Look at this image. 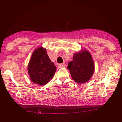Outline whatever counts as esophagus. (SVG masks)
Masks as SVG:
<instances>
[{
    "label": "esophagus",
    "mask_w": 122,
    "mask_h": 122,
    "mask_svg": "<svg viewBox=\"0 0 122 122\" xmlns=\"http://www.w3.org/2000/svg\"><path fill=\"white\" fill-rule=\"evenodd\" d=\"M65 66H66V65L65 63H61V64H59V65H58V67L59 68L65 67Z\"/></svg>",
    "instance_id": "obj_1"
}]
</instances>
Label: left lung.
Instances as JSON below:
<instances>
[{"mask_svg":"<svg viewBox=\"0 0 122 122\" xmlns=\"http://www.w3.org/2000/svg\"><path fill=\"white\" fill-rule=\"evenodd\" d=\"M73 58L67 67L72 78L81 84L89 81L95 71L94 62L89 51L82 49L74 54Z\"/></svg>","mask_w":122,"mask_h":122,"instance_id":"1","label":"left lung"}]
</instances>
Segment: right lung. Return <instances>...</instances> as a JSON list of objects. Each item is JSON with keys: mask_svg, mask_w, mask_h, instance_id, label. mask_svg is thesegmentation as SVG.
<instances>
[{"mask_svg": "<svg viewBox=\"0 0 122 122\" xmlns=\"http://www.w3.org/2000/svg\"><path fill=\"white\" fill-rule=\"evenodd\" d=\"M27 69L30 80L33 83L44 86L52 78L56 67L49 58L46 48L40 47L33 52Z\"/></svg>", "mask_w": 122, "mask_h": 122, "instance_id": "obj_1", "label": "right lung"}]
</instances>
